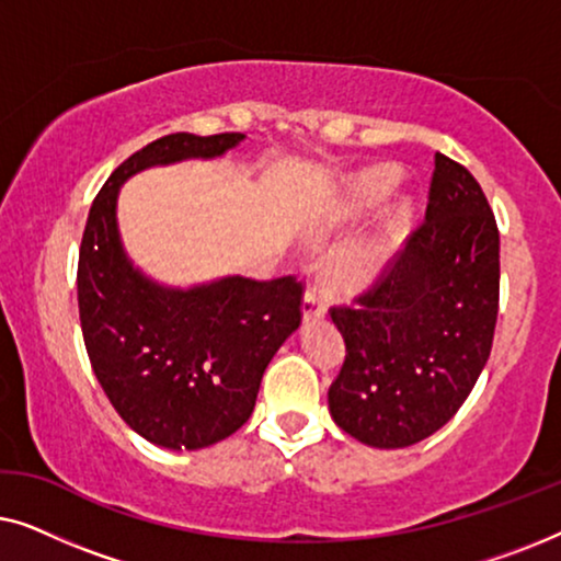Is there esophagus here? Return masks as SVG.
Wrapping results in <instances>:
<instances>
[{"label":"esophagus","instance_id":"obj_1","mask_svg":"<svg viewBox=\"0 0 561 561\" xmlns=\"http://www.w3.org/2000/svg\"><path fill=\"white\" fill-rule=\"evenodd\" d=\"M301 311H304V319H306V321L324 317V301H321V296H319L317 288L306 290L304 304H301Z\"/></svg>","mask_w":561,"mask_h":561}]
</instances>
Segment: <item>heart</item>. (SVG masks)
Masks as SVG:
<instances>
[{"label":"heart","instance_id":"b5f03b06","mask_svg":"<svg viewBox=\"0 0 561 561\" xmlns=\"http://www.w3.org/2000/svg\"><path fill=\"white\" fill-rule=\"evenodd\" d=\"M396 183L398 173L388 165L367 168V171L350 175L342 183V188L336 191L332 204L327 206L324 221L329 227H334L365 217V214H370L375 206H380L393 194ZM409 219L411 202L409 198H401L375 232L359 237L357 242H352L336 252L327 267L329 283L340 290H363L373 286L390 265L398 237H401V229Z\"/></svg>","mask_w":561,"mask_h":561}]
</instances>
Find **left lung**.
<instances>
[{
	"label": "left lung",
	"mask_w": 561,
	"mask_h": 561,
	"mask_svg": "<svg viewBox=\"0 0 561 561\" xmlns=\"http://www.w3.org/2000/svg\"><path fill=\"white\" fill-rule=\"evenodd\" d=\"M501 237L480 183L434 156L426 221L386 278L334 306L344 365L329 388L334 424L378 449L411 447L467 401L493 347Z\"/></svg>",
	"instance_id": "8db88e82"
}]
</instances>
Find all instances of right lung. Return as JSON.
Instances as JSON below:
<instances>
[{
    "mask_svg": "<svg viewBox=\"0 0 561 561\" xmlns=\"http://www.w3.org/2000/svg\"><path fill=\"white\" fill-rule=\"evenodd\" d=\"M242 140L175 133L145 145L106 179L83 229L76 280L91 367L125 424L165 449L211 447L252 416L267 363L301 324L304 286L294 275L163 286L127 257L117 196L145 168L219 158Z\"/></svg>",
    "mask_w": 561,
    "mask_h": 561,
    "instance_id": "obj_1",
    "label": "right lung"
}]
</instances>
